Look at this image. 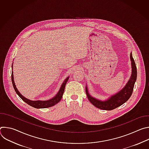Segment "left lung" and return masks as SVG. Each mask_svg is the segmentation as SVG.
<instances>
[{
	"mask_svg": "<svg viewBox=\"0 0 149 149\" xmlns=\"http://www.w3.org/2000/svg\"><path fill=\"white\" fill-rule=\"evenodd\" d=\"M130 57L132 65L131 77L125 86L115 94L111 95V97L105 100H100L90 95L86 85V95L88 100L95 107L101 110H112L120 107L130 98L132 94L134 84L137 79V68L134 60L132 56V52L130 53Z\"/></svg>",
	"mask_w": 149,
	"mask_h": 149,
	"instance_id": "obj_1",
	"label": "left lung"
}]
</instances>
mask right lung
Listing matches in <instances>:
<instances>
[{
    "label": "right lung",
    "mask_w": 149,
    "mask_h": 149,
    "mask_svg": "<svg viewBox=\"0 0 149 149\" xmlns=\"http://www.w3.org/2000/svg\"><path fill=\"white\" fill-rule=\"evenodd\" d=\"M12 69L13 70V64L12 65ZM69 78H70V77H68L67 78H66V79L64 81H63L58 93L53 98H52L48 100H45V101H44V100L32 101V100H29V99L25 98V97H24L18 91L17 88L16 87V85H15V83L14 81L13 71L12 72V82L13 87L14 88L15 92L19 95V97L24 101H25L26 103H27L29 105H31V106H32V107L36 108V109H46V108L51 107H52V106L55 105V104H56L58 102H59L62 97L63 92H64V90H65V85H66L67 81H68Z\"/></svg>",
    "instance_id": "1"
}]
</instances>
